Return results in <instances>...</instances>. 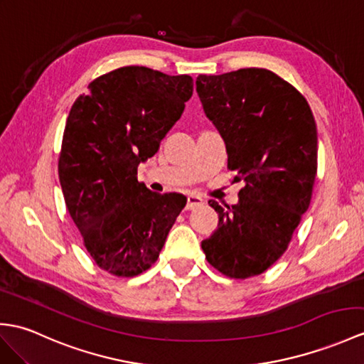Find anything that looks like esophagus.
Returning <instances> with one entry per match:
<instances>
[{
  "label": "esophagus",
  "mask_w": 364,
  "mask_h": 364,
  "mask_svg": "<svg viewBox=\"0 0 364 364\" xmlns=\"http://www.w3.org/2000/svg\"><path fill=\"white\" fill-rule=\"evenodd\" d=\"M203 203V198L196 196V193H191V196H188V203H186V210H191L193 208L200 206Z\"/></svg>",
  "instance_id": "34e87169"
}]
</instances>
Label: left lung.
<instances>
[{"instance_id": "1", "label": "left lung", "mask_w": 364, "mask_h": 364, "mask_svg": "<svg viewBox=\"0 0 364 364\" xmlns=\"http://www.w3.org/2000/svg\"><path fill=\"white\" fill-rule=\"evenodd\" d=\"M196 85L225 139L228 168L245 183L226 210L209 200L218 226L201 248L228 277L257 276L289 248L309 209L318 168L315 117L291 83L264 68L201 74Z\"/></svg>"}]
</instances>
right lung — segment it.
I'll return each mask as SVG.
<instances>
[{
	"instance_id": "right-lung-1",
	"label": "right lung",
	"mask_w": 364,
	"mask_h": 364,
	"mask_svg": "<svg viewBox=\"0 0 364 364\" xmlns=\"http://www.w3.org/2000/svg\"><path fill=\"white\" fill-rule=\"evenodd\" d=\"M191 75L124 66L92 80L66 119L58 156L65 203L99 268L133 277L155 264L186 206L181 193H156L138 181L180 119Z\"/></svg>"
}]
</instances>
